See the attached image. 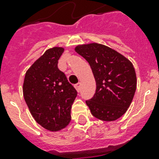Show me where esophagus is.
Wrapping results in <instances>:
<instances>
[{
    "label": "esophagus",
    "mask_w": 159,
    "mask_h": 159,
    "mask_svg": "<svg viewBox=\"0 0 159 159\" xmlns=\"http://www.w3.org/2000/svg\"><path fill=\"white\" fill-rule=\"evenodd\" d=\"M75 88L77 89V92H79L80 88H81V83H80V82H78V83H77V84H75Z\"/></svg>",
    "instance_id": "obj_1"
}]
</instances>
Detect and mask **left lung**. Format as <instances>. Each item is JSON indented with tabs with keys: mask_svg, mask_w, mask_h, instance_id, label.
Here are the masks:
<instances>
[{
	"mask_svg": "<svg viewBox=\"0 0 159 159\" xmlns=\"http://www.w3.org/2000/svg\"><path fill=\"white\" fill-rule=\"evenodd\" d=\"M75 51L92 68L97 89L86 101L91 113L104 121H113L125 113L135 93L137 79L132 62L112 48L100 43L78 45Z\"/></svg>",
	"mask_w": 159,
	"mask_h": 159,
	"instance_id": "obj_1",
	"label": "left lung"
}]
</instances>
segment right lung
Returning <instances> with one entry per match:
<instances>
[{"mask_svg": "<svg viewBox=\"0 0 159 159\" xmlns=\"http://www.w3.org/2000/svg\"><path fill=\"white\" fill-rule=\"evenodd\" d=\"M64 48H49L26 72L24 98L31 115L42 127L58 131L71 121V108L77 92L58 69Z\"/></svg>", "mask_w": 159, "mask_h": 159, "instance_id": "1", "label": "right lung"}]
</instances>
